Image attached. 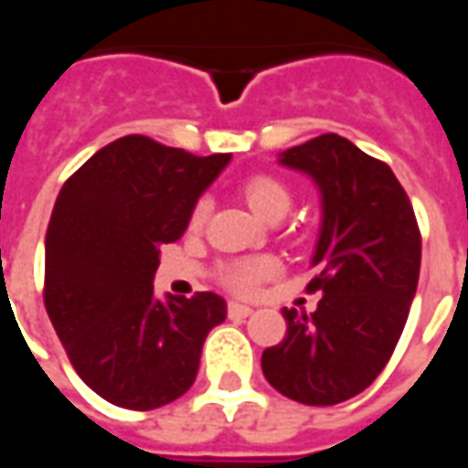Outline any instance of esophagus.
Wrapping results in <instances>:
<instances>
[{"instance_id":"1","label":"esophagus","mask_w":468,"mask_h":468,"mask_svg":"<svg viewBox=\"0 0 468 468\" xmlns=\"http://www.w3.org/2000/svg\"><path fill=\"white\" fill-rule=\"evenodd\" d=\"M250 314H253L250 305L238 303V301H230V303H228V315H230V318H248Z\"/></svg>"}]
</instances>
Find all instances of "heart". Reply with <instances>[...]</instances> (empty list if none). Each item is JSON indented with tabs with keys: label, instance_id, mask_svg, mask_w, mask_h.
Returning <instances> with one entry per match:
<instances>
[{
	"label": "heart",
	"instance_id": "b5f03b06",
	"mask_svg": "<svg viewBox=\"0 0 468 468\" xmlns=\"http://www.w3.org/2000/svg\"><path fill=\"white\" fill-rule=\"evenodd\" d=\"M243 195L250 210L255 215H261L263 220L273 218V215H285L288 207L293 203V193L291 187L278 180L273 175H255L248 183L243 185ZM207 210H210V200L207 197H200L193 207V215H190V223L197 228L203 225V220L207 218ZM275 273V261L273 258H248V261H238V263L228 265L225 268V283L230 285L238 293H253L258 285L263 283L265 278H271Z\"/></svg>",
	"mask_w": 468,
	"mask_h": 468
}]
</instances>
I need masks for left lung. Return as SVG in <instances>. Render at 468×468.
Segmentation results:
<instances>
[{"label":"left lung","instance_id":"left-lung-1","mask_svg":"<svg viewBox=\"0 0 468 468\" xmlns=\"http://www.w3.org/2000/svg\"><path fill=\"white\" fill-rule=\"evenodd\" d=\"M278 163L321 193L308 291L324 298L311 315L283 308L288 334L261 366L288 399L334 406L368 388L391 358L419 285L421 233L391 167L341 134L295 144Z\"/></svg>","mask_w":468,"mask_h":468}]
</instances>
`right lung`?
Masks as SVG:
<instances>
[{"mask_svg":"<svg viewBox=\"0 0 468 468\" xmlns=\"http://www.w3.org/2000/svg\"><path fill=\"white\" fill-rule=\"evenodd\" d=\"M230 163L127 134L97 150L57 195L45 238V305L80 378L105 401L150 411L197 376L218 293L154 295L160 248Z\"/></svg>","mask_w":468,"mask_h":468,"instance_id":"right-lung-1","label":"right lung"}]
</instances>
